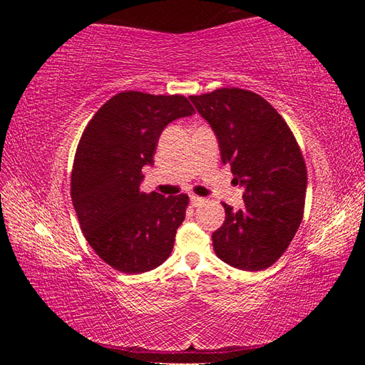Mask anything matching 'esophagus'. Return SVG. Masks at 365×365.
<instances>
[{"instance_id": "obj_1", "label": "esophagus", "mask_w": 365, "mask_h": 365, "mask_svg": "<svg viewBox=\"0 0 365 365\" xmlns=\"http://www.w3.org/2000/svg\"><path fill=\"white\" fill-rule=\"evenodd\" d=\"M190 202H191V205H192V207H199L200 204L204 202V199H202V197H199V196H195V195H192V196H190Z\"/></svg>"}]
</instances>
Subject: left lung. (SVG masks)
<instances>
[{
    "label": "left lung",
    "instance_id": "left-lung-1",
    "mask_svg": "<svg viewBox=\"0 0 365 365\" xmlns=\"http://www.w3.org/2000/svg\"><path fill=\"white\" fill-rule=\"evenodd\" d=\"M190 100L245 188L242 210L222 204L226 220L213 232V250L234 268L265 269L285 252L302 220L307 173L297 139L282 115L251 91L222 88Z\"/></svg>",
    "mask_w": 365,
    "mask_h": 365
}]
</instances>
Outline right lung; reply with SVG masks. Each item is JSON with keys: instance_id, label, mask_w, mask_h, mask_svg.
I'll return each instance as SVG.
<instances>
[{"instance_id": "obj_1", "label": "right lung", "mask_w": 365, "mask_h": 365, "mask_svg": "<svg viewBox=\"0 0 365 365\" xmlns=\"http://www.w3.org/2000/svg\"><path fill=\"white\" fill-rule=\"evenodd\" d=\"M195 114L183 96L125 91L84 128L72 169V202L84 237L108 265L128 274L160 267L174 247L188 196L139 190L161 131Z\"/></svg>"}]
</instances>
